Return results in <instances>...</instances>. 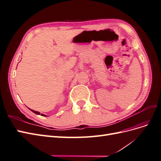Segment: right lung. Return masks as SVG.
<instances>
[{
  "mask_svg": "<svg viewBox=\"0 0 161 161\" xmlns=\"http://www.w3.org/2000/svg\"><path fill=\"white\" fill-rule=\"evenodd\" d=\"M32 112H33V113H35L36 114H37V115H40V112H38V111H34V110H32V109H30ZM41 115H42V116H46V115H44V114H41Z\"/></svg>",
  "mask_w": 161,
  "mask_h": 161,
  "instance_id": "obj_1",
  "label": "right lung"
}]
</instances>
